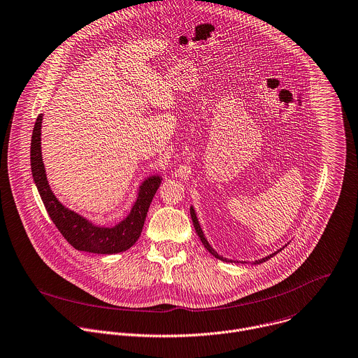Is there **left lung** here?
I'll list each match as a JSON object with an SVG mask.
<instances>
[{
    "instance_id": "obj_1",
    "label": "left lung",
    "mask_w": 358,
    "mask_h": 358,
    "mask_svg": "<svg viewBox=\"0 0 358 358\" xmlns=\"http://www.w3.org/2000/svg\"><path fill=\"white\" fill-rule=\"evenodd\" d=\"M191 217H192V223H194V227H195V230H196V233H198V236H199V239H201V242H202V245L205 246V249L212 255V256H215L216 259H219V260H226V259H223L222 256H219L210 246H209V243L206 242V239H205V236H203V233H202V230H201V226H199V223H198V219H196V215H195V212H194V209L191 208ZM282 250V249H281ZM280 252V250H278ZM277 252V253H278ZM275 255V253H274ZM274 255H270V256H267V257H264V259H262V260H257L256 263L257 264H260V263H263V262H267L270 257H273Z\"/></svg>"
}]
</instances>
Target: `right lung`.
I'll list each match as a JSON object with an SVG mask.
<instances>
[{
    "label": "right lung",
    "instance_id": "obj_1",
    "mask_svg": "<svg viewBox=\"0 0 358 358\" xmlns=\"http://www.w3.org/2000/svg\"><path fill=\"white\" fill-rule=\"evenodd\" d=\"M41 128H42V115L38 116L32 142H31V169L34 181L38 187L41 198L45 203V208L63 234L64 239L77 250L96 253V255H113L128 250L136 243L142 233L145 219L150 206V202L160 187L159 177H150L146 180L141 189L139 196L129 213V216L113 227H98L87 222L80 215L64 208L53 195L45 173V166L42 162L41 152Z\"/></svg>",
    "mask_w": 358,
    "mask_h": 358
}]
</instances>
